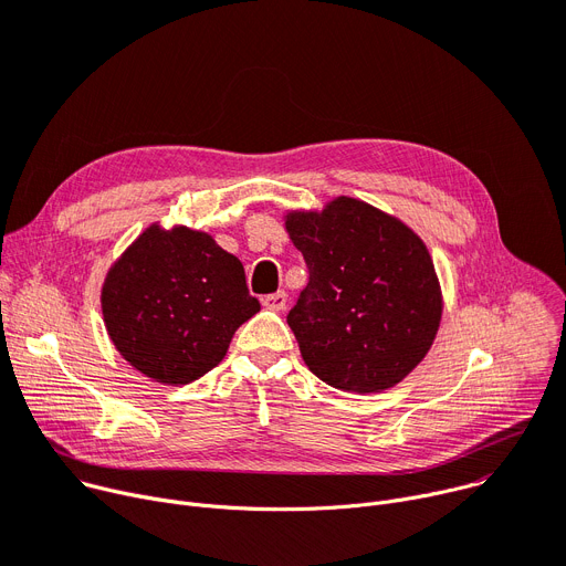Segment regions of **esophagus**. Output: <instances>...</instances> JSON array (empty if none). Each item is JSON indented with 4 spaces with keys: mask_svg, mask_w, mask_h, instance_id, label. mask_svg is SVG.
<instances>
[{
    "mask_svg": "<svg viewBox=\"0 0 566 566\" xmlns=\"http://www.w3.org/2000/svg\"><path fill=\"white\" fill-rule=\"evenodd\" d=\"M263 307H269L273 312H282L286 307V291H277V293H271V295H263Z\"/></svg>",
    "mask_w": 566,
    "mask_h": 566,
    "instance_id": "obj_1",
    "label": "esophagus"
}]
</instances>
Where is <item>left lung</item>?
<instances>
[{
    "label": "left lung",
    "instance_id": "obj_1",
    "mask_svg": "<svg viewBox=\"0 0 566 566\" xmlns=\"http://www.w3.org/2000/svg\"><path fill=\"white\" fill-rule=\"evenodd\" d=\"M310 284L286 323L310 370L334 389L378 394L428 355L441 289L426 243L398 218L355 198L289 211Z\"/></svg>",
    "mask_w": 566,
    "mask_h": 566
}]
</instances>
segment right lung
<instances>
[{"label": "right lung", "instance_id": "add662e5", "mask_svg": "<svg viewBox=\"0 0 566 566\" xmlns=\"http://www.w3.org/2000/svg\"><path fill=\"white\" fill-rule=\"evenodd\" d=\"M256 312L243 263L207 232L184 224L172 230L149 224L108 269L102 286L113 346L164 385L202 378Z\"/></svg>", "mask_w": 566, "mask_h": 566}]
</instances>
